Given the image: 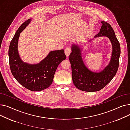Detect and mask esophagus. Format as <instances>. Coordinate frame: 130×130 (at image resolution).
<instances>
[{
  "label": "esophagus",
  "instance_id": "esophagus-1",
  "mask_svg": "<svg viewBox=\"0 0 130 130\" xmlns=\"http://www.w3.org/2000/svg\"><path fill=\"white\" fill-rule=\"evenodd\" d=\"M71 52H72V51H71V48L70 47H66V48L65 49V55L67 57H69V55L70 54Z\"/></svg>",
  "mask_w": 130,
  "mask_h": 130
}]
</instances>
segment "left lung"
I'll list each match as a JSON object with an SVG mask.
<instances>
[{
	"label": "left lung",
	"mask_w": 130,
	"mask_h": 130,
	"mask_svg": "<svg viewBox=\"0 0 130 130\" xmlns=\"http://www.w3.org/2000/svg\"><path fill=\"white\" fill-rule=\"evenodd\" d=\"M102 26L95 37L105 36L110 40L112 45V53L110 63L100 72H93L85 65L81 56L79 46L73 44L72 52L69 56L72 67V79L78 89L85 92H96L104 88L110 82L117 73L121 54L120 43L115 36L111 26L107 22H101Z\"/></svg>",
	"instance_id": "1"
}]
</instances>
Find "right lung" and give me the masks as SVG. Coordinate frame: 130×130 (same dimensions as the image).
Wrapping results in <instances>:
<instances>
[{"label": "right lung", "mask_w": 130, "mask_h": 130, "mask_svg": "<svg viewBox=\"0 0 130 130\" xmlns=\"http://www.w3.org/2000/svg\"><path fill=\"white\" fill-rule=\"evenodd\" d=\"M27 20L17 30L10 43L8 55L11 73L18 82L31 91H42L52 84L58 65L66 56L64 50L51 51L37 64L24 63L18 52V42L21 32L31 22Z\"/></svg>", "instance_id": "obj_1"}]
</instances>
